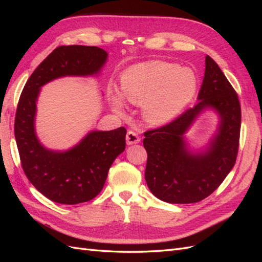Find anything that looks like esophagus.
<instances>
[{"label":"esophagus","mask_w":262,"mask_h":262,"mask_svg":"<svg viewBox=\"0 0 262 262\" xmlns=\"http://www.w3.org/2000/svg\"><path fill=\"white\" fill-rule=\"evenodd\" d=\"M141 138L138 136L135 132L129 130L127 132V135H126V143L127 145H133V144H137L140 143Z\"/></svg>","instance_id":"obj_1"}]
</instances>
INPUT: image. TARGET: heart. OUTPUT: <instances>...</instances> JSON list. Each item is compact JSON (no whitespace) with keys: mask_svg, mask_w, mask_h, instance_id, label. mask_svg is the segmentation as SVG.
Returning a JSON list of instances; mask_svg holds the SVG:
<instances>
[{"mask_svg":"<svg viewBox=\"0 0 262 262\" xmlns=\"http://www.w3.org/2000/svg\"><path fill=\"white\" fill-rule=\"evenodd\" d=\"M121 94L133 104H143V116L148 124L171 121L192 99L197 79L189 69L176 64L151 60L127 69L120 77ZM111 104L122 111L124 100L118 91H111Z\"/></svg>","mask_w":262,"mask_h":262,"instance_id":"b5f03b06","label":"heart"}]
</instances>
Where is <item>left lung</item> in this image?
Returning <instances> with one entry per match:
<instances>
[{"label": "left lung", "instance_id": "1", "mask_svg": "<svg viewBox=\"0 0 262 262\" xmlns=\"http://www.w3.org/2000/svg\"><path fill=\"white\" fill-rule=\"evenodd\" d=\"M198 102L177 119L148 130L145 180L155 197L170 204H192L208 197L235 164L241 128L237 94L213 58H205V76ZM206 110L219 116V125L207 146L193 150L186 132Z\"/></svg>", "mask_w": 262, "mask_h": 262}]
</instances>
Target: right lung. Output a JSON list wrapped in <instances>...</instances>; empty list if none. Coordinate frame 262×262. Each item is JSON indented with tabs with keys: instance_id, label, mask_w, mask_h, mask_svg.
<instances>
[{
	"instance_id": "obj_1",
	"label": "right lung",
	"mask_w": 262,
	"mask_h": 262,
	"mask_svg": "<svg viewBox=\"0 0 262 262\" xmlns=\"http://www.w3.org/2000/svg\"><path fill=\"white\" fill-rule=\"evenodd\" d=\"M108 53L96 46H59L33 71L22 90L14 135L25 173L39 192L58 204L85 203L102 190L108 171L125 151L126 129L91 130L65 151L43 146L36 133L40 89L64 76L99 75Z\"/></svg>"
}]
</instances>
